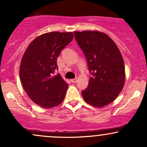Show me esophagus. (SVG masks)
Masks as SVG:
<instances>
[{
    "label": "esophagus",
    "instance_id": "1",
    "mask_svg": "<svg viewBox=\"0 0 147 147\" xmlns=\"http://www.w3.org/2000/svg\"><path fill=\"white\" fill-rule=\"evenodd\" d=\"M77 78L70 79V82H71L72 83H75V82H77Z\"/></svg>",
    "mask_w": 147,
    "mask_h": 147
}]
</instances>
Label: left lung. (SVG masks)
<instances>
[{
	"mask_svg": "<svg viewBox=\"0 0 147 147\" xmlns=\"http://www.w3.org/2000/svg\"><path fill=\"white\" fill-rule=\"evenodd\" d=\"M92 75L82 94L85 102L102 108L118 97L125 82V66L117 45L107 34L97 30L74 32Z\"/></svg>",
	"mask_w": 147,
	"mask_h": 147,
	"instance_id": "8db88e82",
	"label": "left lung"
}]
</instances>
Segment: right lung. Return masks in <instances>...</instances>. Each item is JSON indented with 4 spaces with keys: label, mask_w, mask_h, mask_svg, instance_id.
<instances>
[{
    "label": "right lung",
    "mask_w": 147,
    "mask_h": 147,
    "mask_svg": "<svg viewBox=\"0 0 147 147\" xmlns=\"http://www.w3.org/2000/svg\"><path fill=\"white\" fill-rule=\"evenodd\" d=\"M73 37L72 32L45 33L25 50L20 64V79L27 95L37 105L50 109L65 98L68 84L59 74H53L58 68L57 57Z\"/></svg>",
    "instance_id": "right-lung-1"
}]
</instances>
